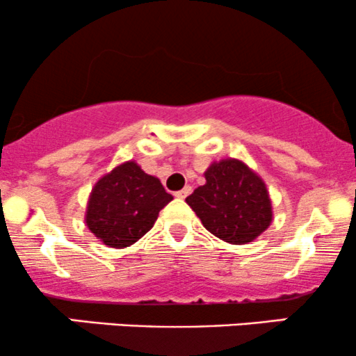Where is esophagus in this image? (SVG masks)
Listing matches in <instances>:
<instances>
[{"label": "esophagus", "mask_w": 356, "mask_h": 356, "mask_svg": "<svg viewBox=\"0 0 356 356\" xmlns=\"http://www.w3.org/2000/svg\"><path fill=\"white\" fill-rule=\"evenodd\" d=\"M191 191H193V189H191V187H189V186H186V187H184V189L177 191V193H175V194H174V196H175V197H177V199H186V197H187V196H189V194H191Z\"/></svg>", "instance_id": "34e87169"}]
</instances>
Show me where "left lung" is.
I'll use <instances>...</instances> for the list:
<instances>
[{"label": "left lung", "instance_id": "1", "mask_svg": "<svg viewBox=\"0 0 356 356\" xmlns=\"http://www.w3.org/2000/svg\"><path fill=\"white\" fill-rule=\"evenodd\" d=\"M206 184L186 197L202 226L232 245L259 238L273 220L267 184L243 160L222 159L204 172Z\"/></svg>", "mask_w": 356, "mask_h": 356}]
</instances>
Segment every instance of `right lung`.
<instances>
[{"mask_svg": "<svg viewBox=\"0 0 356 356\" xmlns=\"http://www.w3.org/2000/svg\"><path fill=\"white\" fill-rule=\"evenodd\" d=\"M162 182L135 160H127L97 179L89 194L84 222L101 243L124 248L136 243L172 201Z\"/></svg>", "mask_w": 356, "mask_h": 356, "instance_id": "1", "label": "right lung"}]
</instances>
